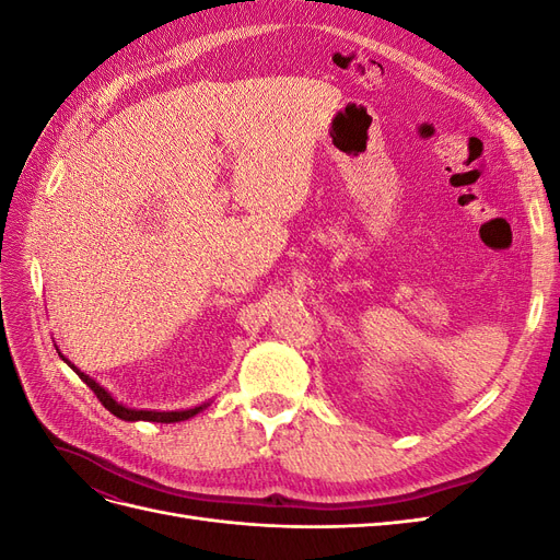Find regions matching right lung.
<instances>
[{
    "mask_svg": "<svg viewBox=\"0 0 560 560\" xmlns=\"http://www.w3.org/2000/svg\"><path fill=\"white\" fill-rule=\"evenodd\" d=\"M58 354H60V358H62L67 364H70V366L77 371V376L93 389L95 397H97L100 401H103L105 409H107L109 413H114L116 418H121V420H132V422H135V420H149V422H179V420H189V418H194L196 413H200V411L206 409V406H208V404H200V406H194V409H184V411H140V409H128V406L118 404V401L107 393V389H105L103 385L95 383L91 376L83 374V371H79L70 360L65 358L62 352H58Z\"/></svg>",
    "mask_w": 560,
    "mask_h": 560,
    "instance_id": "obj_1",
    "label": "right lung"
}]
</instances>
